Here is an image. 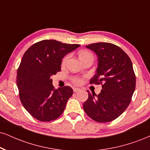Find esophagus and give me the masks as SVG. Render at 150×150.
Returning a JSON list of instances; mask_svg holds the SVG:
<instances>
[{"label": "esophagus", "mask_w": 150, "mask_h": 150, "mask_svg": "<svg viewBox=\"0 0 150 150\" xmlns=\"http://www.w3.org/2000/svg\"><path fill=\"white\" fill-rule=\"evenodd\" d=\"M79 91H81L80 88H74V92H76H76H79Z\"/></svg>", "instance_id": "esophagus-1"}]
</instances>
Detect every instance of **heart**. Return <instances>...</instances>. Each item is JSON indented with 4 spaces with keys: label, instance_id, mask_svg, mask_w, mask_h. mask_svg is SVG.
Here are the masks:
<instances>
[{
    "label": "heart",
    "instance_id": "heart-1",
    "mask_svg": "<svg viewBox=\"0 0 150 150\" xmlns=\"http://www.w3.org/2000/svg\"><path fill=\"white\" fill-rule=\"evenodd\" d=\"M89 55H92L91 53L88 52V51H81L80 53H79V58H80V59L83 58H85V57L89 56ZM67 58H68V57L67 56V57H65V58L63 59V60H62V64L65 63L67 60ZM73 82L75 84L79 85V84H80L81 83V79H78V78L74 79H73Z\"/></svg>",
    "mask_w": 150,
    "mask_h": 150
}]
</instances>
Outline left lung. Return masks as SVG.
<instances>
[{"label":"left lung","instance_id":"1","mask_svg":"<svg viewBox=\"0 0 150 150\" xmlns=\"http://www.w3.org/2000/svg\"><path fill=\"white\" fill-rule=\"evenodd\" d=\"M97 55V73L90 84H101L99 95L88 92L83 109L98 122H108L117 118L129 106L136 88L132 60L121 48L107 42L86 46Z\"/></svg>","mask_w":150,"mask_h":150}]
</instances>
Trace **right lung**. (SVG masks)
<instances>
[{
	"label": "right lung",
	"mask_w": 150,
	"mask_h": 150,
	"mask_svg": "<svg viewBox=\"0 0 150 150\" xmlns=\"http://www.w3.org/2000/svg\"><path fill=\"white\" fill-rule=\"evenodd\" d=\"M80 47L53 40L34 44L25 51L17 70L16 84L25 110L42 122L60 117L73 95L69 86L55 90L51 77L60 71L62 59Z\"/></svg>",
	"instance_id": "1"
}]
</instances>
